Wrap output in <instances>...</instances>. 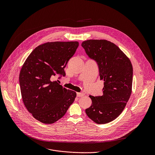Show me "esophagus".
I'll return each mask as SVG.
<instances>
[{"instance_id": "obj_1", "label": "esophagus", "mask_w": 155, "mask_h": 155, "mask_svg": "<svg viewBox=\"0 0 155 155\" xmlns=\"http://www.w3.org/2000/svg\"><path fill=\"white\" fill-rule=\"evenodd\" d=\"M84 95H85L84 93H82V92H77V97H83Z\"/></svg>"}]
</instances>
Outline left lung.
Masks as SVG:
<instances>
[{
	"mask_svg": "<svg viewBox=\"0 0 155 155\" xmlns=\"http://www.w3.org/2000/svg\"><path fill=\"white\" fill-rule=\"evenodd\" d=\"M86 54L97 64L103 94L91 96L92 104L85 110L98 124L109 123L125 109L132 90L133 69L130 59L120 48L106 40H88L82 43Z\"/></svg>",
	"mask_w": 155,
	"mask_h": 155,
	"instance_id": "obj_1",
	"label": "left lung"
}]
</instances>
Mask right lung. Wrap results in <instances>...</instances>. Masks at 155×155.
<instances>
[{
  "mask_svg": "<svg viewBox=\"0 0 155 155\" xmlns=\"http://www.w3.org/2000/svg\"><path fill=\"white\" fill-rule=\"evenodd\" d=\"M78 42H48L36 47L26 59L19 81L23 103L33 116L46 124L61 119L73 103L76 93L63 88L51 78L65 76L64 68L74 54Z\"/></svg>",
  "mask_w": 155,
  "mask_h": 155,
  "instance_id": "right-lung-1",
  "label": "right lung"
}]
</instances>
